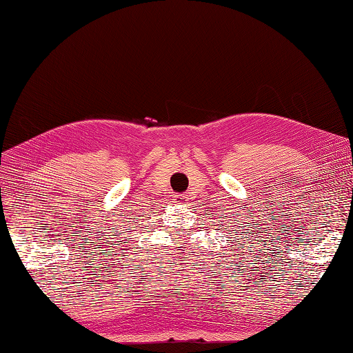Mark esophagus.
Instances as JSON below:
<instances>
[{
  "instance_id": "1",
  "label": "esophagus",
  "mask_w": 353,
  "mask_h": 353,
  "mask_svg": "<svg viewBox=\"0 0 353 353\" xmlns=\"http://www.w3.org/2000/svg\"><path fill=\"white\" fill-rule=\"evenodd\" d=\"M174 201L176 204H185V203H188V196H185V195H175Z\"/></svg>"
}]
</instances>
